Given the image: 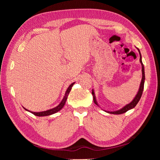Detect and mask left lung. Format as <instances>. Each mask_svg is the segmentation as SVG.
Masks as SVG:
<instances>
[{"mask_svg":"<svg viewBox=\"0 0 160 160\" xmlns=\"http://www.w3.org/2000/svg\"><path fill=\"white\" fill-rule=\"evenodd\" d=\"M137 49L138 50V52L139 53V62L142 65V79L141 81V83H140V85H139V90L138 91V93L136 94V95L135 96V98H133V99L131 101V102L127 105H125L124 107H123L122 109H120L118 111H106L104 110V111L105 112H107L108 113H111V114H115V115H119V114H122L124 113L125 112H127L128 111L132 109L133 108H134L136 105L138 104V103L139 102V101L141 99V97L142 95V93H143V88H144V83H145V71H144V66L142 62V55H141V52H140L139 49L138 48H137ZM92 95H93V101L94 103L99 106L100 108V106L98 103V101H97L96 99V96L95 94V92L94 90L92 89Z\"/></svg>","mask_w":160,"mask_h":160,"instance_id":"1","label":"left lung"}]
</instances>
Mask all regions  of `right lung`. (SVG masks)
Returning <instances> with one entry per match:
<instances>
[{
  "mask_svg": "<svg viewBox=\"0 0 160 160\" xmlns=\"http://www.w3.org/2000/svg\"><path fill=\"white\" fill-rule=\"evenodd\" d=\"M74 83H75V82H74V83H71L68 87V88H67V91L65 92V95L63 97V98H62V101H61V103L59 105H58L57 107H55L54 108H52V109H50L47 110V111H40V112H34V111H31L29 110H28L27 109L25 108L24 107H23V108L25 109L26 111H28V112H30V113L34 114V115H36V116H38V117H42V116L51 115H52V114H54L55 113H57L58 111H59L61 109H62V108L64 107V105H65V104L66 103V101L67 99V98H68V95L69 94V92L71 91L72 87V85H74Z\"/></svg>",
  "mask_w": 160,
  "mask_h": 160,
  "instance_id": "right-lung-1",
  "label": "right lung"
}]
</instances>
